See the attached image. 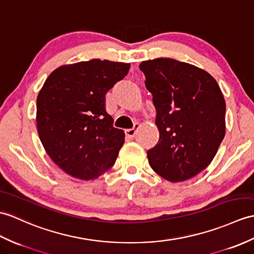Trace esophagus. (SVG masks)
<instances>
[{
  "mask_svg": "<svg viewBox=\"0 0 254 254\" xmlns=\"http://www.w3.org/2000/svg\"><path fill=\"white\" fill-rule=\"evenodd\" d=\"M139 127H140L139 123H135L134 127H132V128H127V129H126V135H127V136L129 137V138L134 137L135 135H136L137 129L139 128Z\"/></svg>",
  "mask_w": 254,
  "mask_h": 254,
  "instance_id": "1",
  "label": "esophagus"
}]
</instances>
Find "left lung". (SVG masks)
Masks as SVG:
<instances>
[{"mask_svg": "<svg viewBox=\"0 0 254 254\" xmlns=\"http://www.w3.org/2000/svg\"><path fill=\"white\" fill-rule=\"evenodd\" d=\"M156 107L158 144L147 151L151 169L184 182L213 160L225 136V99L215 79L193 64L172 60L141 62Z\"/></svg>", "mask_w": 254, "mask_h": 254, "instance_id": "8db88e82", "label": "left lung"}]
</instances>
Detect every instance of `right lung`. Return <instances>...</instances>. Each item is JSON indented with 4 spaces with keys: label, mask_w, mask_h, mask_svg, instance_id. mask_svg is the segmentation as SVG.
<instances>
[{
    "label": "right lung",
    "mask_w": 254,
    "mask_h": 254,
    "mask_svg": "<svg viewBox=\"0 0 254 254\" xmlns=\"http://www.w3.org/2000/svg\"><path fill=\"white\" fill-rule=\"evenodd\" d=\"M129 64L92 60L53 71L37 98V127L45 151L67 174L94 180L114 166L125 132L114 127L105 96Z\"/></svg>",
    "instance_id": "add662e5"
}]
</instances>
